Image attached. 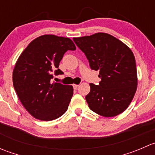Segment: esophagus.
I'll return each instance as SVG.
<instances>
[{
    "mask_svg": "<svg viewBox=\"0 0 155 155\" xmlns=\"http://www.w3.org/2000/svg\"><path fill=\"white\" fill-rule=\"evenodd\" d=\"M73 89L76 90V89H77V87H79V85H76V84H74V85H73Z\"/></svg>",
    "mask_w": 155,
    "mask_h": 155,
    "instance_id": "34e87169",
    "label": "esophagus"
}]
</instances>
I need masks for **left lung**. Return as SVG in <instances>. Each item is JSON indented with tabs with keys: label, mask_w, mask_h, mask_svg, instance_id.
Masks as SVG:
<instances>
[{
	"label": "left lung",
	"mask_w": 155,
	"mask_h": 155,
	"mask_svg": "<svg viewBox=\"0 0 155 155\" xmlns=\"http://www.w3.org/2000/svg\"><path fill=\"white\" fill-rule=\"evenodd\" d=\"M91 70H99V85L90 83L85 99L93 112L104 117L119 115L128 107L137 88L136 61L130 48L106 33L75 37Z\"/></svg>",
	"instance_id": "obj_1"
}]
</instances>
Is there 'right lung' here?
I'll list each match as a JSON object with an SVG mask.
<instances>
[{
  "label": "right lung",
  "instance_id": "1",
  "mask_svg": "<svg viewBox=\"0 0 155 155\" xmlns=\"http://www.w3.org/2000/svg\"><path fill=\"white\" fill-rule=\"evenodd\" d=\"M68 50H76L70 38L46 34L31 41L17 60L14 88L21 104L37 119L52 121L68 110L73 86L50 82L53 73H64L59 63Z\"/></svg>",
  "mask_w": 155,
  "mask_h": 155
}]
</instances>
